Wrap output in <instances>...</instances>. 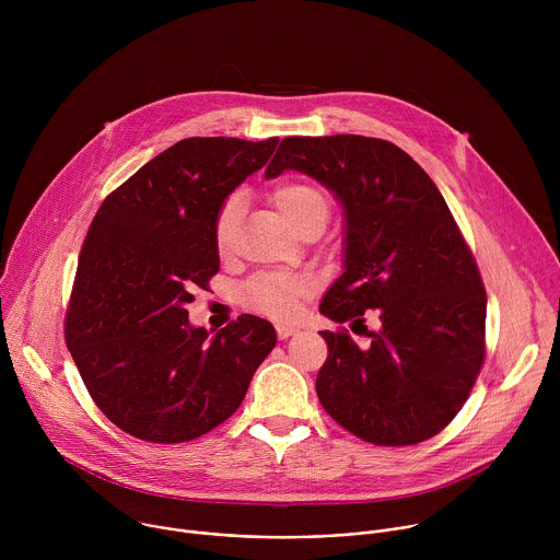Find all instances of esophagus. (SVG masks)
<instances>
[{
	"label": "esophagus",
	"mask_w": 560,
	"mask_h": 560,
	"mask_svg": "<svg viewBox=\"0 0 560 560\" xmlns=\"http://www.w3.org/2000/svg\"><path fill=\"white\" fill-rule=\"evenodd\" d=\"M296 332H299L296 326H288V324H279V326H277V337H279V339H288V337H292V335H296Z\"/></svg>",
	"instance_id": "1"
}]
</instances>
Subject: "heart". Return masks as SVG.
<instances>
[{
  "instance_id": "heart-1",
  "label": "heart",
  "mask_w": 560,
  "mask_h": 560,
  "mask_svg": "<svg viewBox=\"0 0 560 560\" xmlns=\"http://www.w3.org/2000/svg\"><path fill=\"white\" fill-rule=\"evenodd\" d=\"M272 201L283 214V219L292 225V230L301 232L305 225L314 221H324L330 214V203L326 192L299 179H285L275 186ZM242 214V201L238 197H228L212 221V244L217 255H230L234 238H236V221ZM312 294V279L305 275H285V272H270L255 277L242 290V303L250 310L268 314L279 322H290L299 316L303 303Z\"/></svg>"
}]
</instances>
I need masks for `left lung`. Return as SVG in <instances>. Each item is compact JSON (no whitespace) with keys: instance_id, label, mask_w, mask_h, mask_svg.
<instances>
[{"instance_id":"left-lung-1","label":"left lung","mask_w":560,"mask_h":560,"mask_svg":"<svg viewBox=\"0 0 560 560\" xmlns=\"http://www.w3.org/2000/svg\"><path fill=\"white\" fill-rule=\"evenodd\" d=\"M299 171L346 210V272L322 314L324 410L361 441L404 447L436 436L465 406L486 361V285L443 195L415 159L361 135L285 137L266 177ZM375 312L377 330L364 314Z\"/></svg>"}]
</instances>
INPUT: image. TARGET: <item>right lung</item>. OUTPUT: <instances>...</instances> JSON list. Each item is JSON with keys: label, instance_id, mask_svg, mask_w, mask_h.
<instances>
[{"label": "right lung", "instance_id": "right-lung-1", "mask_svg": "<svg viewBox=\"0 0 560 560\" xmlns=\"http://www.w3.org/2000/svg\"><path fill=\"white\" fill-rule=\"evenodd\" d=\"M277 143L182 139L115 188L89 228L63 337L97 408L135 439L186 443L221 425L277 343L253 314L208 339L186 310L219 272V206Z\"/></svg>", "mask_w": 560, "mask_h": 560}]
</instances>
